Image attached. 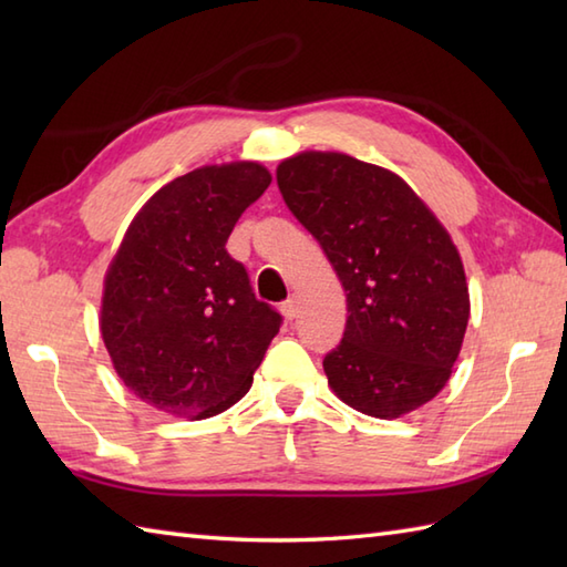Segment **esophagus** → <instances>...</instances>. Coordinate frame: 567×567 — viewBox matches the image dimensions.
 Masks as SVG:
<instances>
[{"mask_svg": "<svg viewBox=\"0 0 567 567\" xmlns=\"http://www.w3.org/2000/svg\"><path fill=\"white\" fill-rule=\"evenodd\" d=\"M280 311H282V317H285L287 321H292V319L299 315V305H297V299H295V297L287 299V302H282Z\"/></svg>", "mask_w": 567, "mask_h": 567, "instance_id": "1", "label": "esophagus"}]
</instances>
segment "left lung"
Masks as SVG:
<instances>
[{
    "instance_id": "left-lung-1",
    "label": "left lung",
    "mask_w": 567,
    "mask_h": 567,
    "mask_svg": "<svg viewBox=\"0 0 567 567\" xmlns=\"http://www.w3.org/2000/svg\"><path fill=\"white\" fill-rule=\"evenodd\" d=\"M277 187L346 290L343 339L323 358L331 390L378 419L433 400L470 319L449 231L400 175L346 153L287 158L277 165Z\"/></svg>"
}]
</instances>
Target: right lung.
<instances>
[{"instance_id": "right-lung-1", "label": "right lung", "mask_w": 567, "mask_h": 567, "mask_svg": "<svg viewBox=\"0 0 567 567\" xmlns=\"http://www.w3.org/2000/svg\"><path fill=\"white\" fill-rule=\"evenodd\" d=\"M258 163L204 165L161 187L104 277L100 329L116 375L158 412L207 419L252 384L282 317L226 240L270 185Z\"/></svg>"}]
</instances>
